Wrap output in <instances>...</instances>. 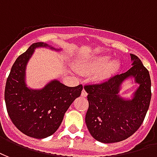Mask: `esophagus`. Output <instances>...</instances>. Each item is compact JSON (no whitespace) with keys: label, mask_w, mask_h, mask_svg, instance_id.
I'll return each instance as SVG.
<instances>
[{"label":"esophagus","mask_w":157,"mask_h":157,"mask_svg":"<svg viewBox=\"0 0 157 157\" xmlns=\"http://www.w3.org/2000/svg\"><path fill=\"white\" fill-rule=\"evenodd\" d=\"M81 95L83 96V97H86V96L88 95V94H87L86 90H84V89H83V91H82V93H81Z\"/></svg>","instance_id":"esophagus-1"}]
</instances>
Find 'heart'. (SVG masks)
I'll return each mask as SVG.
<instances>
[{"instance_id": "obj_1", "label": "heart", "mask_w": 157, "mask_h": 157, "mask_svg": "<svg viewBox=\"0 0 157 157\" xmlns=\"http://www.w3.org/2000/svg\"><path fill=\"white\" fill-rule=\"evenodd\" d=\"M120 65L121 63L118 60L111 61L109 56H98L80 65V69L84 73H94L98 71L94 78L96 80L102 81L111 77L119 69Z\"/></svg>"}]
</instances>
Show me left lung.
Returning a JSON list of instances; mask_svg holds the SVG:
<instances>
[{
	"label": "left lung",
	"mask_w": 157,
	"mask_h": 157,
	"mask_svg": "<svg viewBox=\"0 0 157 157\" xmlns=\"http://www.w3.org/2000/svg\"><path fill=\"white\" fill-rule=\"evenodd\" d=\"M132 67L107 81L84 86L89 109L85 123L90 133L102 143L119 142L131 136L140 128L148 110L151 98L149 71L137 56L130 54ZM134 77L140 86L132 100L118 96L121 83Z\"/></svg>",
	"instance_id": "obj_1"
}]
</instances>
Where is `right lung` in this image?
Here are the masks:
<instances>
[{"label":"right lung","instance_id":"add662e5","mask_svg":"<svg viewBox=\"0 0 157 157\" xmlns=\"http://www.w3.org/2000/svg\"><path fill=\"white\" fill-rule=\"evenodd\" d=\"M51 46L36 42L20 55L6 79L5 101L9 117L15 126L28 136L42 139L52 136L60 126L65 112L81 94L83 85L67 87L58 80L42 90H31L25 83L26 66L34 49Z\"/></svg>","mask_w":157,"mask_h":157}]
</instances>
